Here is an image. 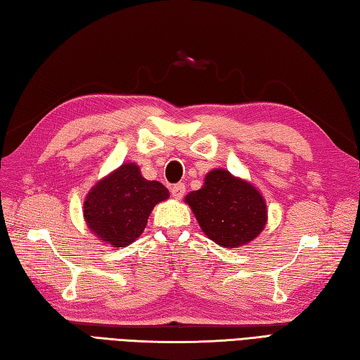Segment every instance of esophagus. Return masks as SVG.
<instances>
[{"label": "esophagus", "mask_w": 360, "mask_h": 360, "mask_svg": "<svg viewBox=\"0 0 360 360\" xmlns=\"http://www.w3.org/2000/svg\"><path fill=\"white\" fill-rule=\"evenodd\" d=\"M185 191H186V188H185V185H183V183H177V185H174L172 188H171V194H172V197L174 199H177V200H180L183 195H185Z\"/></svg>", "instance_id": "34e87169"}]
</instances>
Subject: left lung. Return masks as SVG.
I'll use <instances>...</instances> for the list:
<instances>
[{"mask_svg":"<svg viewBox=\"0 0 360 360\" xmlns=\"http://www.w3.org/2000/svg\"><path fill=\"white\" fill-rule=\"evenodd\" d=\"M202 231L225 248L247 245L267 224V203L250 181L226 169L205 175L203 186L185 197Z\"/></svg>","mask_w":360,"mask_h":360,"instance_id":"8db88e82","label":"left lung"}]
</instances>
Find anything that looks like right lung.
Instances as JSON below:
<instances>
[{
	"label": "right lung",
	"instance_id": "obj_1",
	"mask_svg": "<svg viewBox=\"0 0 360 360\" xmlns=\"http://www.w3.org/2000/svg\"><path fill=\"white\" fill-rule=\"evenodd\" d=\"M166 199V186L146 180L138 165L124 163L88 191L84 219L102 244L126 247L144 231L153 207Z\"/></svg>",
	"mask_w": 360,
	"mask_h": 360
}]
</instances>
